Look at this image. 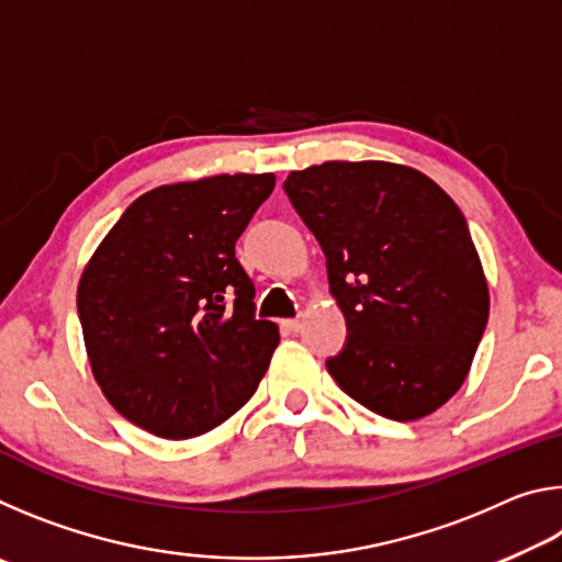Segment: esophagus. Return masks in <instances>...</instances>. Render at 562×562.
<instances>
[{
    "instance_id": "obj_1",
    "label": "esophagus",
    "mask_w": 562,
    "mask_h": 562,
    "mask_svg": "<svg viewBox=\"0 0 562 562\" xmlns=\"http://www.w3.org/2000/svg\"><path fill=\"white\" fill-rule=\"evenodd\" d=\"M282 327L288 329V331H294V335H297V331L302 329V319H300V317H294V319H284V322H282Z\"/></svg>"
}]
</instances>
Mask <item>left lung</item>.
Returning <instances> with one entry per match:
<instances>
[{
	"label": "left lung",
	"instance_id": "obj_1",
	"mask_svg": "<svg viewBox=\"0 0 562 562\" xmlns=\"http://www.w3.org/2000/svg\"><path fill=\"white\" fill-rule=\"evenodd\" d=\"M284 193L327 258L347 341L329 374L394 422L459 392L488 322L469 223L431 178L382 160L294 170Z\"/></svg>",
	"mask_w": 562,
	"mask_h": 562
}]
</instances>
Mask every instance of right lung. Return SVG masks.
<instances>
[{
  "label": "right lung",
  "mask_w": 562,
  "mask_h": 562,
  "mask_svg": "<svg viewBox=\"0 0 562 562\" xmlns=\"http://www.w3.org/2000/svg\"><path fill=\"white\" fill-rule=\"evenodd\" d=\"M272 188V173L154 188L93 252L76 307L93 376L131 424L190 439L258 389L280 335L255 317L235 243Z\"/></svg>",
  "instance_id": "obj_1"
}]
</instances>
